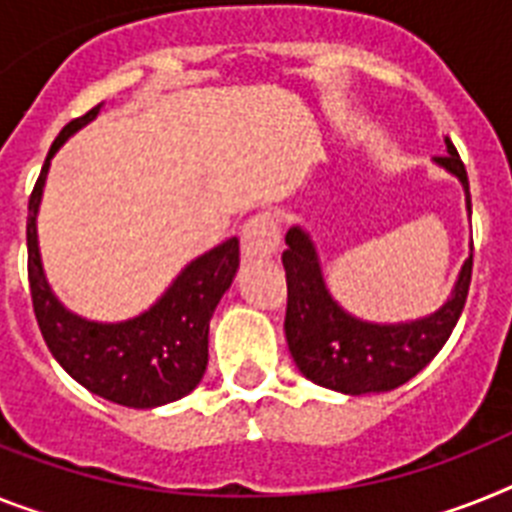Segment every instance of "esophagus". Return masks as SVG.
<instances>
[{
  "mask_svg": "<svg viewBox=\"0 0 512 512\" xmlns=\"http://www.w3.org/2000/svg\"><path fill=\"white\" fill-rule=\"evenodd\" d=\"M281 244V229L278 218L270 213H257L242 226V257L244 260H265L278 252Z\"/></svg>",
  "mask_w": 512,
  "mask_h": 512,
  "instance_id": "obj_1",
  "label": "esophagus"
}]
</instances>
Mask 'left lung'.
Segmentation results:
<instances>
[{
	"instance_id": "1",
	"label": "left lung",
	"mask_w": 512,
	"mask_h": 512,
	"mask_svg": "<svg viewBox=\"0 0 512 512\" xmlns=\"http://www.w3.org/2000/svg\"><path fill=\"white\" fill-rule=\"evenodd\" d=\"M445 145L448 156H437L435 161L461 179L466 190V208L471 210L466 166L448 137ZM286 244L289 249H283L281 260L286 270L289 302L283 330L299 372L322 388L364 395L385 393L409 382L445 346L466 304L474 252L463 263L450 299L437 312L414 322L377 325L356 320L346 309L338 307L322 281L315 244L299 226L289 229Z\"/></svg>"
}]
</instances>
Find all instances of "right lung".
Masks as SVG:
<instances>
[{
    "instance_id": "right-lung-1",
    "label": "right lung",
    "mask_w": 512,
    "mask_h": 512,
    "mask_svg": "<svg viewBox=\"0 0 512 512\" xmlns=\"http://www.w3.org/2000/svg\"><path fill=\"white\" fill-rule=\"evenodd\" d=\"M98 109L64 124L28 200V281L33 312L46 346L67 375L90 393L130 409H156L197 388L208 367V330L221 296L239 268V239L231 236L192 260L166 294L143 315L124 322H90L72 315L51 294L38 255L36 213L51 156L70 135L96 119Z\"/></svg>"
}]
</instances>
